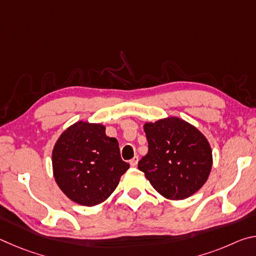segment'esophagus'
Instances as JSON below:
<instances>
[{
  "instance_id": "1",
  "label": "esophagus",
  "mask_w": 256,
  "mask_h": 256,
  "mask_svg": "<svg viewBox=\"0 0 256 256\" xmlns=\"http://www.w3.org/2000/svg\"><path fill=\"white\" fill-rule=\"evenodd\" d=\"M138 156H134V157L130 160V164H131L132 167H136L138 164Z\"/></svg>"
}]
</instances>
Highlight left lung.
<instances>
[{
  "instance_id": "1",
  "label": "left lung",
  "mask_w": 256,
  "mask_h": 256,
  "mask_svg": "<svg viewBox=\"0 0 256 256\" xmlns=\"http://www.w3.org/2000/svg\"><path fill=\"white\" fill-rule=\"evenodd\" d=\"M144 132L149 150L138 167L154 188L170 200H184L200 190L212 166L206 136L177 118L146 123Z\"/></svg>"
}]
</instances>
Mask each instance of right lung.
Listing matches in <instances>:
<instances>
[{
	"mask_svg": "<svg viewBox=\"0 0 256 256\" xmlns=\"http://www.w3.org/2000/svg\"><path fill=\"white\" fill-rule=\"evenodd\" d=\"M60 188L81 206L99 204L114 192L130 164L120 158L118 142L102 124L78 122L58 138L52 154Z\"/></svg>",
	"mask_w": 256,
	"mask_h": 256,
	"instance_id": "obj_1",
	"label": "right lung"
}]
</instances>
